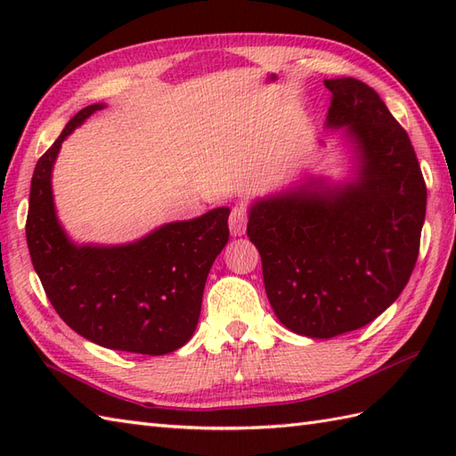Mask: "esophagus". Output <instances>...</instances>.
I'll use <instances>...</instances> for the list:
<instances>
[{
    "label": "esophagus",
    "mask_w": 456,
    "mask_h": 456,
    "mask_svg": "<svg viewBox=\"0 0 456 456\" xmlns=\"http://www.w3.org/2000/svg\"><path fill=\"white\" fill-rule=\"evenodd\" d=\"M247 221H248L247 208L235 206L233 209H231V216H229V231H231V235H233V237L245 235Z\"/></svg>",
    "instance_id": "1"
}]
</instances>
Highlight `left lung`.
Segmentation results:
<instances>
[{
	"label": "left lung",
	"mask_w": 456,
	"mask_h": 456,
	"mask_svg": "<svg viewBox=\"0 0 456 456\" xmlns=\"http://www.w3.org/2000/svg\"><path fill=\"white\" fill-rule=\"evenodd\" d=\"M327 127H346L356 176L309 180L250 208L268 302L289 331L331 338L386 312L418 263L428 188L408 133L370 86L325 80Z\"/></svg>",
	"instance_id": "obj_1"
}]
</instances>
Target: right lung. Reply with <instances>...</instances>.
I'll list each match as a JSON object with an SVG mask.
<instances>
[{
    "instance_id": "1",
    "label": "right lung",
    "mask_w": 456,
    "mask_h": 456,
    "mask_svg": "<svg viewBox=\"0 0 456 456\" xmlns=\"http://www.w3.org/2000/svg\"><path fill=\"white\" fill-rule=\"evenodd\" d=\"M103 103L80 110L38 159L28 196L27 245L62 322L88 341L167 354L196 331L213 260L229 240V208L174 221L129 245H74L56 219L51 174L62 141Z\"/></svg>"
}]
</instances>
